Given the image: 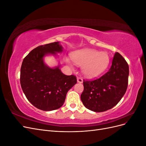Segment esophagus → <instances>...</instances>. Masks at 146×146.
Segmentation results:
<instances>
[{
    "label": "esophagus",
    "mask_w": 146,
    "mask_h": 146,
    "mask_svg": "<svg viewBox=\"0 0 146 146\" xmlns=\"http://www.w3.org/2000/svg\"><path fill=\"white\" fill-rule=\"evenodd\" d=\"M77 82L78 83H83V78L81 77H77Z\"/></svg>",
    "instance_id": "34e87169"
}]
</instances>
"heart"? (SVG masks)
Masks as SVG:
<instances>
[{
    "label": "heart",
    "instance_id": "obj_1",
    "mask_svg": "<svg viewBox=\"0 0 146 146\" xmlns=\"http://www.w3.org/2000/svg\"><path fill=\"white\" fill-rule=\"evenodd\" d=\"M71 58L74 62L83 66V72L86 76L94 77L104 72L110 63V56L107 52H99L93 49H82L75 52ZM67 62L70 64V61Z\"/></svg>",
    "mask_w": 146,
    "mask_h": 146
}]
</instances>
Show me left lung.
Instances as JSON below:
<instances>
[{"instance_id": "obj_1", "label": "left lung", "mask_w": 146, "mask_h": 146, "mask_svg": "<svg viewBox=\"0 0 146 146\" xmlns=\"http://www.w3.org/2000/svg\"><path fill=\"white\" fill-rule=\"evenodd\" d=\"M129 67L118 52L114 54L111 68L95 80H83L84 90L81 100L91 111L103 112L116 105L127 91Z\"/></svg>"}]
</instances>
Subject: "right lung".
I'll use <instances>...</instances> for the list:
<instances>
[{
    "label": "right lung",
    "mask_w": 146,
    "mask_h": 146,
    "mask_svg": "<svg viewBox=\"0 0 146 146\" xmlns=\"http://www.w3.org/2000/svg\"><path fill=\"white\" fill-rule=\"evenodd\" d=\"M62 51L59 42H54L36 47L23 60L21 88L28 100L39 110L52 111L60 108L68 91L77 83L74 75L66 76L58 67L50 68L44 63L45 55H56V52Z\"/></svg>",
    "instance_id": "right-lung-1"
}]
</instances>
